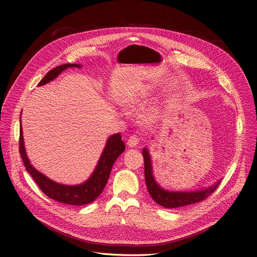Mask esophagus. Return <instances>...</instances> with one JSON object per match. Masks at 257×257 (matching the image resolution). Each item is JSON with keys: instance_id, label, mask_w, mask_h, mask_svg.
<instances>
[{"instance_id": "34e87169", "label": "esophagus", "mask_w": 257, "mask_h": 257, "mask_svg": "<svg viewBox=\"0 0 257 257\" xmlns=\"http://www.w3.org/2000/svg\"><path fill=\"white\" fill-rule=\"evenodd\" d=\"M138 143H139V137L136 135L130 136L127 141V144L130 146V148H134V146H136Z\"/></svg>"}]
</instances>
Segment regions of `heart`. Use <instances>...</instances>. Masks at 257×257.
I'll return each instance as SVG.
<instances>
[{
	"label": "heart",
	"instance_id": "1",
	"mask_svg": "<svg viewBox=\"0 0 257 257\" xmlns=\"http://www.w3.org/2000/svg\"><path fill=\"white\" fill-rule=\"evenodd\" d=\"M151 95V86L148 84H139L129 96L128 101L133 104H142L146 102Z\"/></svg>",
	"mask_w": 257,
	"mask_h": 257
}]
</instances>
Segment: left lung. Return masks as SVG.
<instances>
[{
	"mask_svg": "<svg viewBox=\"0 0 257 257\" xmlns=\"http://www.w3.org/2000/svg\"><path fill=\"white\" fill-rule=\"evenodd\" d=\"M142 155L144 159V177L146 187H148V190L153 199L158 204L166 208H176L200 202L207 198L209 195H211L218 187L219 183H221V181H217L212 186L198 191L173 192L164 190L162 187L159 186L153 175L152 161L148 149H143Z\"/></svg>",
	"mask_w": 257,
	"mask_h": 257,
	"instance_id": "1",
	"label": "left lung"
}]
</instances>
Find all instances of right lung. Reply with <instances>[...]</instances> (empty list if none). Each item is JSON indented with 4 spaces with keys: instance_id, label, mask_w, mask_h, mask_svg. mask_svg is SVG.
Instances as JSON below:
<instances>
[{
    "instance_id": "1",
    "label": "right lung",
    "mask_w": 257,
    "mask_h": 257,
    "mask_svg": "<svg viewBox=\"0 0 257 257\" xmlns=\"http://www.w3.org/2000/svg\"><path fill=\"white\" fill-rule=\"evenodd\" d=\"M69 67L80 68L78 64H64L58 66L49 71L46 76L40 81L39 86L44 85L53 79H55L62 71ZM125 151V143L122 141L120 133L114 134L109 137L104 146V150L99 158L97 166L90 176V178L80 185L69 186L56 183L43 175L38 170H35L30 164L24 148V141L22 135V128L20 126V137H19V153L26 171L31 175L36 184L39 185L41 190L50 198L59 201L61 203L69 205H84L95 200L103 188L105 187L111 174L112 168L119 156Z\"/></svg>"
}]
</instances>
